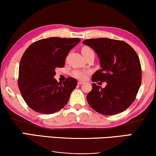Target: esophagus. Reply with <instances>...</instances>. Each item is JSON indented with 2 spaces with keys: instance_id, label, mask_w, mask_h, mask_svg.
Masks as SVG:
<instances>
[{
  "instance_id": "34e87169",
  "label": "esophagus",
  "mask_w": 156,
  "mask_h": 156,
  "mask_svg": "<svg viewBox=\"0 0 156 156\" xmlns=\"http://www.w3.org/2000/svg\"><path fill=\"white\" fill-rule=\"evenodd\" d=\"M84 82H83V81H78V84H80V85L84 84Z\"/></svg>"
}]
</instances>
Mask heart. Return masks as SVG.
<instances>
[{
	"label": "heart",
	"mask_w": 156,
	"mask_h": 156,
	"mask_svg": "<svg viewBox=\"0 0 156 156\" xmlns=\"http://www.w3.org/2000/svg\"><path fill=\"white\" fill-rule=\"evenodd\" d=\"M88 48H84L82 49V51L88 50ZM89 72L88 70H84V69H76L72 72V75L75 78L80 79V80H84L87 78V75H88Z\"/></svg>",
	"instance_id": "obj_1"
}]
</instances>
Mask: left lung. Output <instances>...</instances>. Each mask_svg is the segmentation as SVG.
Masks as SVG:
<instances>
[{
  "instance_id": "obj_1",
  "label": "left lung",
  "mask_w": 156,
  "mask_h": 156,
  "mask_svg": "<svg viewBox=\"0 0 156 156\" xmlns=\"http://www.w3.org/2000/svg\"><path fill=\"white\" fill-rule=\"evenodd\" d=\"M82 43L92 48L99 59L101 69L94 72L91 81L106 83L104 88L93 83L87 96L89 106L103 115L127 109L141 84V67L135 50L126 42L109 38L88 39Z\"/></svg>"
}]
</instances>
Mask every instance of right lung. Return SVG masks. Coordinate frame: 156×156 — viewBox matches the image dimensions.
Returning a JSON list of instances; mask_svg holds the SVG:
<instances>
[{"label": "right lung", "mask_w": 156, "mask_h": 156, "mask_svg": "<svg viewBox=\"0 0 156 156\" xmlns=\"http://www.w3.org/2000/svg\"><path fill=\"white\" fill-rule=\"evenodd\" d=\"M80 38L49 37L31 44L19 65L18 87L25 101L33 111L51 114L69 101L77 81L69 77L62 84L54 78L57 67H63L65 58Z\"/></svg>", "instance_id": "1"}]
</instances>
